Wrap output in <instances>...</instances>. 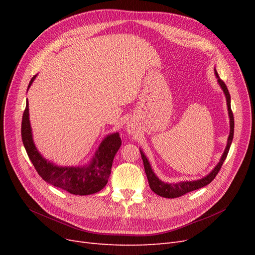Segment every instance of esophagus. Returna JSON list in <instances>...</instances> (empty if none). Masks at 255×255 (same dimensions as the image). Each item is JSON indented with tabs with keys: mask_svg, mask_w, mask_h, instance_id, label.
Returning a JSON list of instances; mask_svg holds the SVG:
<instances>
[{
	"mask_svg": "<svg viewBox=\"0 0 255 255\" xmlns=\"http://www.w3.org/2000/svg\"><path fill=\"white\" fill-rule=\"evenodd\" d=\"M128 133H133V128H132V127H128Z\"/></svg>",
	"mask_w": 255,
	"mask_h": 255,
	"instance_id": "1",
	"label": "esophagus"
}]
</instances>
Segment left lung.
Here are the masks:
<instances>
[{
	"label": "left lung",
	"mask_w": 255,
	"mask_h": 255,
	"mask_svg": "<svg viewBox=\"0 0 255 255\" xmlns=\"http://www.w3.org/2000/svg\"><path fill=\"white\" fill-rule=\"evenodd\" d=\"M215 74H216V78H217L218 84L220 85L221 89L223 90V92H225V95H226L228 112H229V117H230V135H229V138H228V143H227V146H226V150H225V152H223L222 156L219 160V163L217 164V166H216L212 170V172L208 173L206 176L202 177V179H200V180H196V181H184V182H179V183H175V184L165 183L161 180H159L158 177L155 175V173L153 172L148 158L145 157V155L140 150L141 158H142L143 166H144V171H145L146 177H148L150 188L152 189V191H154L156 195H158L160 197L169 198V199L177 198V197H181V196L187 194V192H190L192 190H196V189H199V188L206 186V185L210 184L215 179L216 175L218 174L220 168L223 164V161H225V159L228 156V153H229V150H230L231 143H232L233 135H234V117H233L232 110H231V97H230V94H229V90L227 88V85L225 84V82H223L222 80H220L219 75H218V73L216 70H215Z\"/></svg>",
	"instance_id": "obj_1"
}]
</instances>
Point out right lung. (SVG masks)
<instances>
[{
	"instance_id": "1",
	"label": "right lung",
	"mask_w": 255,
	"mask_h": 255,
	"mask_svg": "<svg viewBox=\"0 0 255 255\" xmlns=\"http://www.w3.org/2000/svg\"><path fill=\"white\" fill-rule=\"evenodd\" d=\"M36 76L34 75L30 80L28 88ZM28 116V102H26L21 125L22 141L36 171L45 182L72 195L80 196L96 194L105 187L111 174L114 157L121 145L119 133H114L104 138L88 165L83 167H59L43 158L37 150L33 141Z\"/></svg>"
}]
</instances>
